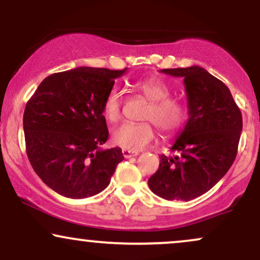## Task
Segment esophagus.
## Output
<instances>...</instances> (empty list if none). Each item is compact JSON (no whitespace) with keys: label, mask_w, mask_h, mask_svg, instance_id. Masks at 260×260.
<instances>
[{"label":"esophagus","mask_w":260,"mask_h":260,"mask_svg":"<svg viewBox=\"0 0 260 260\" xmlns=\"http://www.w3.org/2000/svg\"><path fill=\"white\" fill-rule=\"evenodd\" d=\"M122 154H123L124 157H132V156H137L139 153L138 151H132V150H127V149H123V150H122Z\"/></svg>","instance_id":"obj_1"}]
</instances>
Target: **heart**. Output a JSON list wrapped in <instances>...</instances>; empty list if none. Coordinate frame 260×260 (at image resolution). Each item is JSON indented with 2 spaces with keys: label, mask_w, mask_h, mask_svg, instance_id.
I'll use <instances>...</instances> for the list:
<instances>
[{
  "label": "heart",
  "mask_w": 260,
  "mask_h": 260,
  "mask_svg": "<svg viewBox=\"0 0 260 260\" xmlns=\"http://www.w3.org/2000/svg\"><path fill=\"white\" fill-rule=\"evenodd\" d=\"M134 90L140 92L150 101V106L145 111L143 120L151 121L160 132L170 134L178 129L183 122V109L177 101L169 99L171 95L169 85L157 77H147L134 82ZM122 96L118 89L113 88L106 95L103 113L110 123H115L121 117ZM154 128L149 122L142 123H124L112 132V143L127 150L138 151L153 142Z\"/></svg>",
  "instance_id": "b5f03b06"
}]
</instances>
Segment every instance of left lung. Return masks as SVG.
Returning a JSON list of instances; mask_svg holds the SVG:
<instances>
[{"instance_id": "left-lung-1", "label": "left lung", "mask_w": 260, "mask_h": 260, "mask_svg": "<svg viewBox=\"0 0 260 260\" xmlns=\"http://www.w3.org/2000/svg\"><path fill=\"white\" fill-rule=\"evenodd\" d=\"M160 72L183 78L189 118L171 147L177 155H161L159 169L148 184L161 198L188 202L208 192L231 168L242 115L228 86L203 67Z\"/></svg>"}]
</instances>
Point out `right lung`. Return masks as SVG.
I'll return each instance as SVG.
<instances>
[{
  "mask_svg": "<svg viewBox=\"0 0 260 260\" xmlns=\"http://www.w3.org/2000/svg\"><path fill=\"white\" fill-rule=\"evenodd\" d=\"M78 67L46 77L26 103V155L46 186L72 199L109 186L123 160L121 148L101 149L109 138L103 106L115 79L126 73Z\"/></svg>",
  "mask_w": 260,
  "mask_h": 260,
  "instance_id": "obj_1",
  "label": "right lung"
}]
</instances>
